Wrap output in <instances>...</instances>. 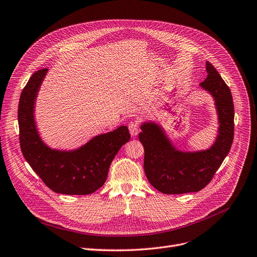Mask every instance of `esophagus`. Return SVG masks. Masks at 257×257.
Instances as JSON below:
<instances>
[{
  "instance_id": "34e87169",
  "label": "esophagus",
  "mask_w": 257,
  "mask_h": 257,
  "mask_svg": "<svg viewBox=\"0 0 257 257\" xmlns=\"http://www.w3.org/2000/svg\"><path fill=\"white\" fill-rule=\"evenodd\" d=\"M128 130L131 135L133 137H136L138 135V132H139V122L138 121H132L128 123Z\"/></svg>"
}]
</instances>
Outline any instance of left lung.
Returning a JSON list of instances; mask_svg holds the SVG:
<instances>
[{
	"mask_svg": "<svg viewBox=\"0 0 257 257\" xmlns=\"http://www.w3.org/2000/svg\"><path fill=\"white\" fill-rule=\"evenodd\" d=\"M208 75L201 87L215 100L218 135L209 150L180 152L163 130L154 122L141 125L139 140L144 146V172L151 184L166 194L197 192L207 186L228 155L234 135V105L231 91L216 69L206 63Z\"/></svg>",
	"mask_w": 257,
	"mask_h": 257,
	"instance_id": "left-lung-1",
	"label": "left lung"
}]
</instances>
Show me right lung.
I'll return each mask as SVG.
<instances>
[{"label": "right lung", "instance_id": "right-lung-1", "mask_svg": "<svg viewBox=\"0 0 257 257\" xmlns=\"http://www.w3.org/2000/svg\"><path fill=\"white\" fill-rule=\"evenodd\" d=\"M47 69L35 71L23 89L18 109L20 145L31 168L45 184L57 193L90 194L106 180L109 165L130 138L126 126L96 136L80 149L51 150L42 141L33 117L34 101Z\"/></svg>", "mask_w": 257, "mask_h": 257}]
</instances>
